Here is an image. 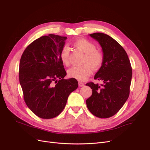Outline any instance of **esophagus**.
I'll use <instances>...</instances> for the list:
<instances>
[{"label":"esophagus","mask_w":150,"mask_h":150,"mask_svg":"<svg viewBox=\"0 0 150 150\" xmlns=\"http://www.w3.org/2000/svg\"><path fill=\"white\" fill-rule=\"evenodd\" d=\"M78 84H79V87H83V86H84V84L83 83H82V82H79Z\"/></svg>","instance_id":"1"}]
</instances>
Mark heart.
<instances>
[{"label": "heart", "instance_id": "obj_1", "mask_svg": "<svg viewBox=\"0 0 150 150\" xmlns=\"http://www.w3.org/2000/svg\"><path fill=\"white\" fill-rule=\"evenodd\" d=\"M72 45L85 54L83 59L84 64L71 67L67 71L68 76L79 81H84L92 74V67L94 70H98L102 67L104 61V54L96 50V45L84 38L76 39L72 42ZM69 48L64 46L60 52L59 56L61 61L65 65L69 64Z\"/></svg>", "mask_w": 150, "mask_h": 150}]
</instances>
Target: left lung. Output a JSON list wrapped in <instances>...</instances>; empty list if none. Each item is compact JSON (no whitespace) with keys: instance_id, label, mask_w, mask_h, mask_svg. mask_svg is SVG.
<instances>
[{"instance_id":"left-lung-1","label":"left lung","mask_w":150,"mask_h":150,"mask_svg":"<svg viewBox=\"0 0 150 150\" xmlns=\"http://www.w3.org/2000/svg\"><path fill=\"white\" fill-rule=\"evenodd\" d=\"M89 35L100 44L104 61L94 78L103 84L90 82L86 84L93 91L86 104L95 116L108 118L116 114L129 97L132 68L128 54L116 40L101 33Z\"/></svg>"}]
</instances>
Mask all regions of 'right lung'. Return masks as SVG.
<instances>
[{"instance_id":"obj_1","label":"right lung","mask_w":150,"mask_h":150,"mask_svg":"<svg viewBox=\"0 0 150 150\" xmlns=\"http://www.w3.org/2000/svg\"><path fill=\"white\" fill-rule=\"evenodd\" d=\"M66 39L54 34L42 36L26 47L21 58L19 76L24 101L40 118L59 115L68 96L78 87L76 79H64L66 72L59 54Z\"/></svg>"}]
</instances>
